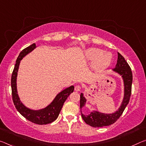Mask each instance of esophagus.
<instances>
[{"instance_id":"34e87169","label":"esophagus","mask_w":146,"mask_h":146,"mask_svg":"<svg viewBox=\"0 0 146 146\" xmlns=\"http://www.w3.org/2000/svg\"><path fill=\"white\" fill-rule=\"evenodd\" d=\"M81 90V86L80 85H76L75 86V91L79 92Z\"/></svg>"}]
</instances>
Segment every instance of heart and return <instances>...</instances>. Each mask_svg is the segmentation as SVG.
<instances>
[{
	"label": "heart",
	"instance_id": "b5f03b06",
	"mask_svg": "<svg viewBox=\"0 0 146 146\" xmlns=\"http://www.w3.org/2000/svg\"><path fill=\"white\" fill-rule=\"evenodd\" d=\"M84 56L87 60L92 61V66L97 69L106 68L110 64L111 54L108 52H103L101 48L92 47L84 51Z\"/></svg>",
	"mask_w": 146,
	"mask_h": 146
}]
</instances>
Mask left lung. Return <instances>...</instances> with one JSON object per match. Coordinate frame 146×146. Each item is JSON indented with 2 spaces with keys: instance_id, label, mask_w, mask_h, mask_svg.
<instances>
[{
  "instance_id": "obj_1",
  "label": "left lung",
  "mask_w": 146,
  "mask_h": 146,
  "mask_svg": "<svg viewBox=\"0 0 146 146\" xmlns=\"http://www.w3.org/2000/svg\"><path fill=\"white\" fill-rule=\"evenodd\" d=\"M114 72L121 76L124 84V97L123 101L118 110L112 114H105L98 111H93L88 115L82 113V108L86 103V99L82 93L80 94V107L82 117L85 123L93 127H102L110 125L114 123L123 112L125 108L128 105L131 95V87L133 82V73L131 69L121 54L117 52V60L115 68L112 69Z\"/></svg>"
}]
</instances>
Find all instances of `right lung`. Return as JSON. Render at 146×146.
<instances>
[{"instance_id":"right-lung-1","label":"right lung","mask_w":146,"mask_h":146,"mask_svg":"<svg viewBox=\"0 0 146 146\" xmlns=\"http://www.w3.org/2000/svg\"><path fill=\"white\" fill-rule=\"evenodd\" d=\"M36 47V44L33 43L31 45L23 49L18 56L13 69L11 78V94H12L13 102L17 110L23 117L32 123L38 125H46L52 123L56 120L60 112L65 101L74 90L73 86L67 88L57 95L52 103L43 109L34 110L27 108L20 101L17 94V76L19 69L20 62L29 52L32 51Z\"/></svg>"}]
</instances>
